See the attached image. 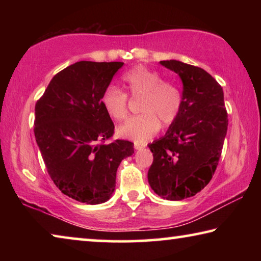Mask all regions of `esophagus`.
<instances>
[{"label":"esophagus","instance_id":"esophagus-1","mask_svg":"<svg viewBox=\"0 0 261 261\" xmlns=\"http://www.w3.org/2000/svg\"><path fill=\"white\" fill-rule=\"evenodd\" d=\"M145 147V145L143 144H138V143H135V149L137 151H140V149H143Z\"/></svg>","mask_w":261,"mask_h":261}]
</instances>
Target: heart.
Masks as SVG:
<instances>
[{
    "label": "heart",
    "mask_w": 261,
    "mask_h": 261,
    "mask_svg": "<svg viewBox=\"0 0 261 261\" xmlns=\"http://www.w3.org/2000/svg\"><path fill=\"white\" fill-rule=\"evenodd\" d=\"M126 93L141 98L140 115L126 120L117 127V134L136 143H145L160 129L177 120L183 105V95L174 82L162 79L155 70L138 65L122 76ZM120 88L108 86L101 95V105L109 117L124 120L127 115V95Z\"/></svg>",
    "instance_id": "b5f03b06"
}]
</instances>
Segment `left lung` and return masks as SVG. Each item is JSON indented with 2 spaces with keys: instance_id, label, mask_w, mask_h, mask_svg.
Masks as SVG:
<instances>
[{
  "instance_id": "left-lung-1",
  "label": "left lung",
  "mask_w": 261,
  "mask_h": 261,
  "mask_svg": "<svg viewBox=\"0 0 261 261\" xmlns=\"http://www.w3.org/2000/svg\"><path fill=\"white\" fill-rule=\"evenodd\" d=\"M160 63L183 83V105L166 135L148 145L153 163L147 178L167 200H182L201 191L218 167L228 129L223 90L204 69L170 60Z\"/></svg>"
}]
</instances>
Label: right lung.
Returning <instances> with one entry per match:
<instances>
[{"label": "right lung", "mask_w": 261, "mask_h": 261, "mask_svg": "<svg viewBox=\"0 0 261 261\" xmlns=\"http://www.w3.org/2000/svg\"><path fill=\"white\" fill-rule=\"evenodd\" d=\"M123 62L81 61L56 73L35 103L34 136L53 182L85 204L107 201L123 159L134 154L129 140L106 144L114 123L101 95Z\"/></svg>", "instance_id": "1"}]
</instances>
